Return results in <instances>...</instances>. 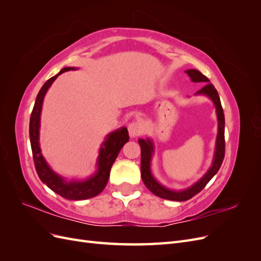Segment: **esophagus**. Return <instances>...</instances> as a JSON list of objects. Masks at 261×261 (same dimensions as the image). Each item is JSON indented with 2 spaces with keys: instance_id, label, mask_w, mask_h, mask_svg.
Listing matches in <instances>:
<instances>
[{
  "instance_id": "obj_1",
  "label": "esophagus",
  "mask_w": 261,
  "mask_h": 261,
  "mask_svg": "<svg viewBox=\"0 0 261 261\" xmlns=\"http://www.w3.org/2000/svg\"><path fill=\"white\" fill-rule=\"evenodd\" d=\"M128 133L132 138H135L140 135L141 125L138 122H132L128 124Z\"/></svg>"
}]
</instances>
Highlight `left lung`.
<instances>
[{"label":"left lung","mask_w":261,"mask_h":261,"mask_svg":"<svg viewBox=\"0 0 261 261\" xmlns=\"http://www.w3.org/2000/svg\"><path fill=\"white\" fill-rule=\"evenodd\" d=\"M185 73L191 78L193 83H206L200 90L195 93V96H203L209 98L213 106L216 108V114L218 120V134L216 138V145H215V151H213V158L211 161V165L207 172L197 180L193 185L189 187L183 188V189H172L167 186L162 185L159 180H158L153 174L151 170V162L152 158L154 154V143L152 138L146 137V138H139L138 143L141 148V158H140V172H141V178H143L144 184L149 189L150 192L154 194L155 196L160 197L163 199L173 200V201H185L193 198V197L198 194L200 191H202L203 187L206 186L209 180L215 176L221 164H222L223 158H224V113L222 106H221L220 97L218 94L217 89L213 87V85L208 84L210 81L208 78L202 75L199 70L197 69H187Z\"/></svg>","instance_id":"left-lung-1"}]
</instances>
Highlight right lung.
Segmentation results:
<instances>
[{
  "instance_id": "add662e5",
  "label": "right lung",
  "mask_w": 261,
  "mask_h": 261,
  "mask_svg": "<svg viewBox=\"0 0 261 261\" xmlns=\"http://www.w3.org/2000/svg\"><path fill=\"white\" fill-rule=\"evenodd\" d=\"M76 69H78V67L62 68L59 74L51 77L41 87L30 116L29 137L36 170L42 183L52 189L54 193L62 196L63 198L69 200H85L96 197L103 191L108 184L112 165L123 146L129 140V136L127 128L125 126L108 134L99 148V154L96 161V171L85 178L68 179L60 175L50 167L40 148V125L43 100L51 85L59 75L68 72V70Z\"/></svg>"
}]
</instances>
